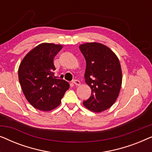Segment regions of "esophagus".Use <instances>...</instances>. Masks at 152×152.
Returning <instances> with one entry per match:
<instances>
[{
    "instance_id": "esophagus-1",
    "label": "esophagus",
    "mask_w": 152,
    "mask_h": 152,
    "mask_svg": "<svg viewBox=\"0 0 152 152\" xmlns=\"http://www.w3.org/2000/svg\"><path fill=\"white\" fill-rule=\"evenodd\" d=\"M72 83H73L74 84H75L76 86H80V85L81 84V83H80V81L77 80H75L72 81Z\"/></svg>"
}]
</instances>
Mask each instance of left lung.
I'll return each mask as SVG.
<instances>
[{"label":"left lung","instance_id":"obj_1","mask_svg":"<svg viewBox=\"0 0 152 152\" xmlns=\"http://www.w3.org/2000/svg\"><path fill=\"white\" fill-rule=\"evenodd\" d=\"M79 48L86 62L85 82L91 88V97L83 102V105L100 113L109 109L119 95L122 81L119 59L111 49L100 43H86Z\"/></svg>","mask_w":152,"mask_h":152}]
</instances>
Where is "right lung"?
Instances as JSON below:
<instances>
[{
	"instance_id": "add662e5",
	"label": "right lung",
	"mask_w": 152,
	"mask_h": 152,
	"mask_svg": "<svg viewBox=\"0 0 152 152\" xmlns=\"http://www.w3.org/2000/svg\"><path fill=\"white\" fill-rule=\"evenodd\" d=\"M63 45L42 43L31 50L18 67V80L28 102L35 109L50 111L59 107L70 85L57 79L54 58Z\"/></svg>"
}]
</instances>
